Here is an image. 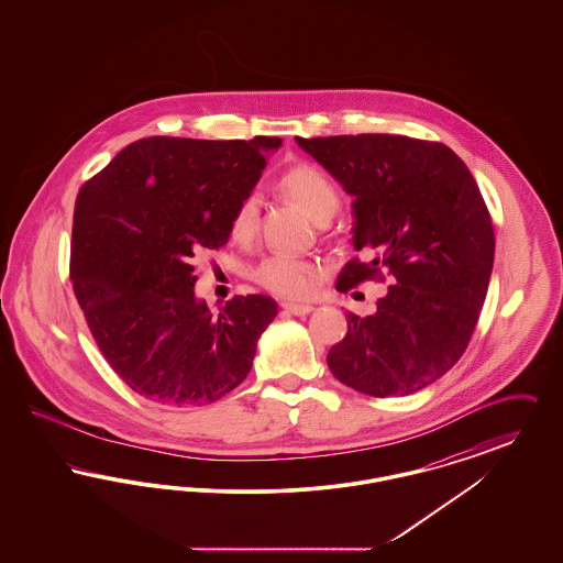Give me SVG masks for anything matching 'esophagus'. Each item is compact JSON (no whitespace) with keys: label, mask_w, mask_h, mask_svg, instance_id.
<instances>
[{"label":"esophagus","mask_w":563,"mask_h":563,"mask_svg":"<svg viewBox=\"0 0 563 563\" xmlns=\"http://www.w3.org/2000/svg\"><path fill=\"white\" fill-rule=\"evenodd\" d=\"M283 308L289 314H295V317H306V314H310L314 310V306H310V303H283Z\"/></svg>","instance_id":"esophagus-1"}]
</instances>
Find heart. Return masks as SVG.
<instances>
[{
    "label": "heart",
    "instance_id": "b5f03b06",
    "mask_svg": "<svg viewBox=\"0 0 563 563\" xmlns=\"http://www.w3.org/2000/svg\"><path fill=\"white\" fill-rule=\"evenodd\" d=\"M280 191L303 209L317 223H327L340 207V194L333 181L312 164H297L280 177ZM262 198L257 191H251L236 205L230 217V234L234 241H251L260 230ZM253 278L268 291L283 297H306L312 294L319 278L321 266L306 260H295L289 255L266 257L253 269Z\"/></svg>",
    "mask_w": 563,
    "mask_h": 563
}]
</instances>
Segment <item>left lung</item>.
Masks as SVG:
<instances>
[{"label":"left lung","mask_w":563,"mask_h":563,"mask_svg":"<svg viewBox=\"0 0 563 563\" xmlns=\"http://www.w3.org/2000/svg\"><path fill=\"white\" fill-rule=\"evenodd\" d=\"M350 194L352 246L335 289L346 294L382 269L393 276L372 317L349 312L346 338L329 350L331 374L372 397H405L448 374L479 321L494 228L466 164L443 143L401 134L295 136Z\"/></svg>","instance_id":"1"}]
</instances>
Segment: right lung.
<instances>
[{
  "mask_svg": "<svg viewBox=\"0 0 563 563\" xmlns=\"http://www.w3.org/2000/svg\"><path fill=\"white\" fill-rule=\"evenodd\" d=\"M278 147V136H150L80 189L74 291L97 346L136 395L207 405L251 372L276 301L236 295L213 314L196 295L191 262L228 242L230 217Z\"/></svg>",
  "mask_w": 563,
  "mask_h": 563,
  "instance_id": "add662e5",
  "label": "right lung"
}]
</instances>
